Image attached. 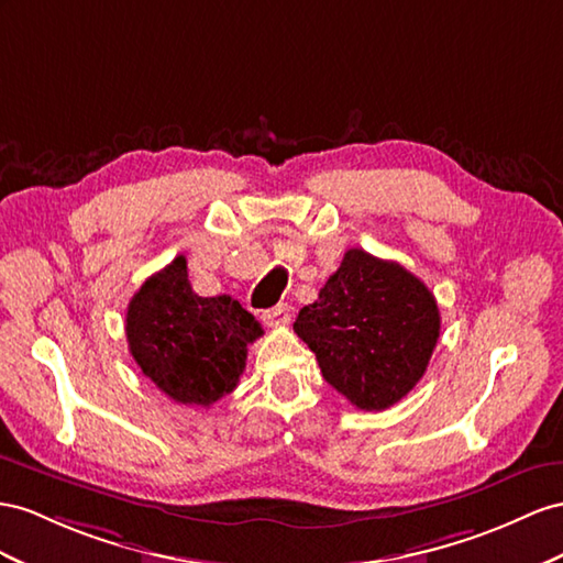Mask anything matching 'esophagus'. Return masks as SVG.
<instances>
[{
    "label": "esophagus",
    "mask_w": 563,
    "mask_h": 563,
    "mask_svg": "<svg viewBox=\"0 0 563 563\" xmlns=\"http://www.w3.org/2000/svg\"><path fill=\"white\" fill-rule=\"evenodd\" d=\"M262 319L271 328L273 325H285L287 321H290V307H287V305H276L273 309H266Z\"/></svg>",
    "instance_id": "1"
}]
</instances>
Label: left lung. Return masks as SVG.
Returning a JSON list of instances; mask_svg holds the SVG:
<instances>
[{
	"label": "left lung",
	"instance_id": "obj_1",
	"mask_svg": "<svg viewBox=\"0 0 563 563\" xmlns=\"http://www.w3.org/2000/svg\"><path fill=\"white\" fill-rule=\"evenodd\" d=\"M295 333L340 395L356 409L383 411L423 378L440 338V309L405 266L354 247L319 299L299 311Z\"/></svg>",
	"mask_w": 563,
	"mask_h": 563
}]
</instances>
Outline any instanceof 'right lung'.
Returning a JSON list of instances; mask_svg holds the SVG:
<instances>
[{
  "label": "right lung",
  "instance_id": "add662e5",
  "mask_svg": "<svg viewBox=\"0 0 563 563\" xmlns=\"http://www.w3.org/2000/svg\"><path fill=\"white\" fill-rule=\"evenodd\" d=\"M264 330L238 299L199 297L185 256L142 283L125 313V338L137 366L180 405L211 407L233 393L247 344Z\"/></svg>",
  "mask_w": 563,
  "mask_h": 563
}]
</instances>
